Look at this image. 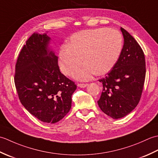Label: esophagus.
<instances>
[{
	"label": "esophagus",
	"mask_w": 158,
	"mask_h": 158,
	"mask_svg": "<svg viewBox=\"0 0 158 158\" xmlns=\"http://www.w3.org/2000/svg\"><path fill=\"white\" fill-rule=\"evenodd\" d=\"M77 86L79 87V88H84L85 87L88 86V84H87V83H78V84H77Z\"/></svg>",
	"instance_id": "esophagus-1"
}]
</instances>
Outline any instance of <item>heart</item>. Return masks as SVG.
Returning a JSON list of instances; mask_svg holds the SVG:
<instances>
[{
	"mask_svg": "<svg viewBox=\"0 0 158 158\" xmlns=\"http://www.w3.org/2000/svg\"><path fill=\"white\" fill-rule=\"evenodd\" d=\"M123 48L122 34L115 29L100 28L84 30L73 34L68 45L61 47L58 54L61 71L81 81L91 79L93 75H106L115 66ZM83 60H82V58Z\"/></svg>",
	"mask_w": 158,
	"mask_h": 158,
	"instance_id": "heart-1",
	"label": "heart"
}]
</instances>
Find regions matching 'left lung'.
I'll use <instances>...</instances> for the list:
<instances>
[{"label": "left lung", "instance_id": "obj_1", "mask_svg": "<svg viewBox=\"0 0 158 158\" xmlns=\"http://www.w3.org/2000/svg\"><path fill=\"white\" fill-rule=\"evenodd\" d=\"M124 39L115 66L99 80L103 89L98 101L106 115L117 119L132 111L141 97L145 79V59L143 49L130 33L121 28Z\"/></svg>", "mask_w": 158, "mask_h": 158}]
</instances>
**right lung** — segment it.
Wrapping results in <instances>:
<instances>
[{"mask_svg": "<svg viewBox=\"0 0 158 158\" xmlns=\"http://www.w3.org/2000/svg\"><path fill=\"white\" fill-rule=\"evenodd\" d=\"M50 40L47 33L35 32L27 40L17 60L14 81L25 109L41 122L54 123L69 112L77 85L60 71Z\"/></svg>", "mask_w": 158, "mask_h": 158, "instance_id": "1", "label": "right lung"}]
</instances>
